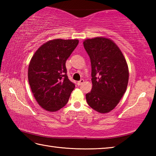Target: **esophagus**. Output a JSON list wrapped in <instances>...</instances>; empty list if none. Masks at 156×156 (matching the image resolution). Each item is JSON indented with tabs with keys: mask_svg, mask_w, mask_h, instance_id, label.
<instances>
[{
	"mask_svg": "<svg viewBox=\"0 0 156 156\" xmlns=\"http://www.w3.org/2000/svg\"><path fill=\"white\" fill-rule=\"evenodd\" d=\"M83 83H84V80H83V79H81L80 81L78 82V85H80V84H82Z\"/></svg>",
	"mask_w": 156,
	"mask_h": 156,
	"instance_id": "esophagus-1",
	"label": "esophagus"
}]
</instances>
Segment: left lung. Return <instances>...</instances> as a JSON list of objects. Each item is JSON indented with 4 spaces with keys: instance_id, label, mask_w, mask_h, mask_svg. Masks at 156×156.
I'll list each match as a JSON object with an SVG mask.
<instances>
[{
    "instance_id": "8db88e82",
    "label": "left lung",
    "mask_w": 156,
    "mask_h": 156,
    "mask_svg": "<svg viewBox=\"0 0 156 156\" xmlns=\"http://www.w3.org/2000/svg\"><path fill=\"white\" fill-rule=\"evenodd\" d=\"M84 47L91 60L92 89L86 100L100 113L111 112L125 94L129 81L126 59L114 42L105 37L88 38Z\"/></svg>"
}]
</instances>
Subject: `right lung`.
Segmentation results:
<instances>
[{"instance_id":"add662e5","label":"right lung","mask_w":156,"mask_h":156,"mask_svg":"<svg viewBox=\"0 0 156 156\" xmlns=\"http://www.w3.org/2000/svg\"><path fill=\"white\" fill-rule=\"evenodd\" d=\"M77 39H54L34 53L28 68V80L38 104L54 112L67 103L75 84L69 80L65 63L77 47Z\"/></svg>"}]
</instances>
